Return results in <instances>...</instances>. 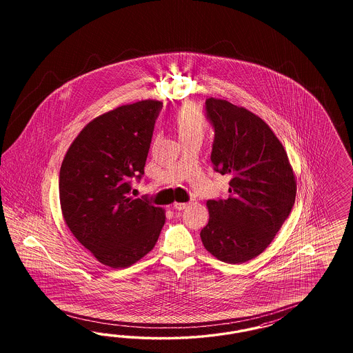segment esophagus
I'll list each match as a JSON object with an SVG mask.
<instances>
[{
  "label": "esophagus",
  "instance_id": "obj_1",
  "mask_svg": "<svg viewBox=\"0 0 353 353\" xmlns=\"http://www.w3.org/2000/svg\"><path fill=\"white\" fill-rule=\"evenodd\" d=\"M188 205H189V203H179V202H176V203L173 204V208L177 210V211H182V210H185Z\"/></svg>",
  "mask_w": 353,
  "mask_h": 353
}]
</instances>
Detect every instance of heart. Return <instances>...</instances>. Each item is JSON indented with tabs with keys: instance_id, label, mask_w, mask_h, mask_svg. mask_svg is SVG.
<instances>
[{
	"instance_id": "1",
	"label": "heart",
	"mask_w": 353,
	"mask_h": 353,
	"mask_svg": "<svg viewBox=\"0 0 353 353\" xmlns=\"http://www.w3.org/2000/svg\"><path fill=\"white\" fill-rule=\"evenodd\" d=\"M173 127L182 141L190 139H203L208 129V121L202 107L196 103H186L180 107L173 115Z\"/></svg>"
}]
</instances>
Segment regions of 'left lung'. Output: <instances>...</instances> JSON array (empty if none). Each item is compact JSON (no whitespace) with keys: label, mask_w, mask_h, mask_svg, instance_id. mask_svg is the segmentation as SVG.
<instances>
[{"label":"left lung","mask_w":353,"mask_h":353,"mask_svg":"<svg viewBox=\"0 0 353 353\" xmlns=\"http://www.w3.org/2000/svg\"><path fill=\"white\" fill-rule=\"evenodd\" d=\"M205 110L214 128L211 161L232 180L228 199L207 201L210 220L201 238L212 256L241 264L260 255L289 217L295 173L281 141L260 117L214 97L205 101Z\"/></svg>","instance_id":"1"}]
</instances>
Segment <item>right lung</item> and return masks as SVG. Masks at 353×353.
Segmentation results:
<instances>
[{
	"label": "right lung",
	"mask_w": 353,
	"mask_h": 353,
	"mask_svg": "<svg viewBox=\"0 0 353 353\" xmlns=\"http://www.w3.org/2000/svg\"><path fill=\"white\" fill-rule=\"evenodd\" d=\"M163 102L142 99L89 121L64 155L59 201L64 221L99 263L128 268L154 248L165 211L129 196L141 179Z\"/></svg>",
	"instance_id": "right-lung-1"
}]
</instances>
